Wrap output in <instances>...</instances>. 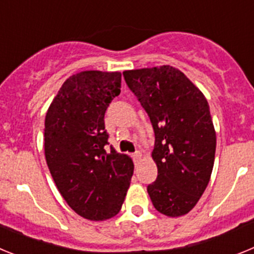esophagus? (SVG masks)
<instances>
[{"instance_id": "esophagus-1", "label": "esophagus", "mask_w": 254, "mask_h": 254, "mask_svg": "<svg viewBox=\"0 0 254 254\" xmlns=\"http://www.w3.org/2000/svg\"><path fill=\"white\" fill-rule=\"evenodd\" d=\"M140 158H141V154L138 151H136V152H133V154H132V159H133L134 163L140 160Z\"/></svg>"}]
</instances>
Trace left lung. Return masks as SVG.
Returning <instances> with one entry per match:
<instances>
[{
  "instance_id": "1",
  "label": "left lung",
  "mask_w": 254,
  "mask_h": 254,
  "mask_svg": "<svg viewBox=\"0 0 254 254\" xmlns=\"http://www.w3.org/2000/svg\"><path fill=\"white\" fill-rule=\"evenodd\" d=\"M123 77L150 118L158 178L147 186L154 207L186 215L198 202L214 168L216 133L203 94L172 66L125 71Z\"/></svg>"
}]
</instances>
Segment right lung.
I'll return each mask as SVG.
<instances>
[{
  "label": "right lung",
  "mask_w": 254,
  "mask_h": 254,
  "mask_svg": "<svg viewBox=\"0 0 254 254\" xmlns=\"http://www.w3.org/2000/svg\"><path fill=\"white\" fill-rule=\"evenodd\" d=\"M121 72L84 71L68 77L46 116L44 151L60 193L76 214L107 220L120 212L133 163L109 146L104 116L121 93ZM111 148V150H108Z\"/></svg>",
  "instance_id": "obj_1"
}]
</instances>
